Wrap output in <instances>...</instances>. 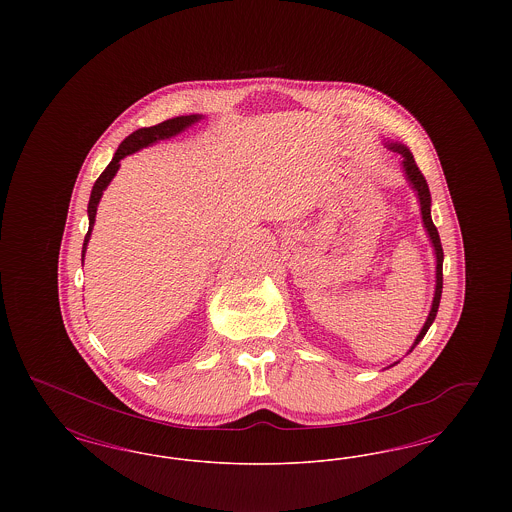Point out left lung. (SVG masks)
Instances as JSON below:
<instances>
[{
	"mask_svg": "<svg viewBox=\"0 0 512 512\" xmlns=\"http://www.w3.org/2000/svg\"><path fill=\"white\" fill-rule=\"evenodd\" d=\"M391 147L403 155V167H405L407 178L411 180L414 190L418 192V199H420V211H422V220H424V226H426V230H428V234H430V240H432L434 249H436V259H438V267H436V278H438V280H436V295H434L432 311H430V315H428V320H426L424 328L420 330L418 338L414 341V349V347H416V343L426 336L428 328L432 326L434 318L438 315L439 299H441V290H443V249H441V240H439L438 228H436V224L432 222V215H430V203H432V199H430V188H428V182H426L424 174H422L420 169H418V165H416V161H414L413 153H411L407 147L397 146V144H393ZM413 349H411V351H413Z\"/></svg>",
	"mask_w": 512,
	"mask_h": 512,
	"instance_id": "8db88e82",
	"label": "left lung"
}]
</instances>
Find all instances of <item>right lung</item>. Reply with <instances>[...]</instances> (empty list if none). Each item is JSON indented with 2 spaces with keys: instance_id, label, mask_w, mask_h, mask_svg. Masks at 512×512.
Masks as SVG:
<instances>
[{
  "instance_id": "1",
  "label": "right lung",
  "mask_w": 512,
  "mask_h": 512,
  "mask_svg": "<svg viewBox=\"0 0 512 512\" xmlns=\"http://www.w3.org/2000/svg\"><path fill=\"white\" fill-rule=\"evenodd\" d=\"M199 117L197 115H190V117H176V119H169V121L159 122L155 126H149V128H140L136 132H132L130 136H126L122 140L121 146L117 149L113 161L107 165V169L99 174L94 188H92V195H90V203H88V217H90V228L84 236V245H82V261H84V251H86V245L90 240V232L94 228V220H96V213H98V203L103 195V190L107 188V184L111 182V178L117 174L119 167H121L122 157L142 149V147L149 146L157 140H165V138H171L174 134L182 132L186 126H190L192 122L197 121Z\"/></svg>"
}]
</instances>
